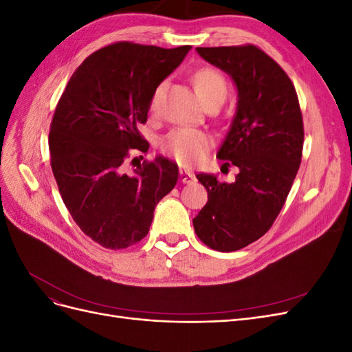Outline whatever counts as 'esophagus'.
Listing matches in <instances>:
<instances>
[{
    "instance_id": "obj_1",
    "label": "esophagus",
    "mask_w": 352,
    "mask_h": 352,
    "mask_svg": "<svg viewBox=\"0 0 352 352\" xmlns=\"http://www.w3.org/2000/svg\"><path fill=\"white\" fill-rule=\"evenodd\" d=\"M180 180H182L184 184H192L195 182V175L192 172H189V170H180Z\"/></svg>"
}]
</instances>
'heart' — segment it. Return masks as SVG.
I'll return each mask as SVG.
<instances>
[{
    "label": "heart",
    "instance_id": "heart-1",
    "mask_svg": "<svg viewBox=\"0 0 352 352\" xmlns=\"http://www.w3.org/2000/svg\"><path fill=\"white\" fill-rule=\"evenodd\" d=\"M194 87L198 97L206 102L212 98L225 100L228 92V83L223 74L212 67H202L194 74ZM163 94V85L154 91L151 100V109L154 110L155 105ZM211 140L208 133L190 129V127H177V129L168 132L160 146L162 151L175 158L179 164L182 166H194L204 158L207 148Z\"/></svg>",
    "mask_w": 352,
    "mask_h": 352
}]
</instances>
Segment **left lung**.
<instances>
[{"label": "left lung", "mask_w": 352, "mask_h": 352, "mask_svg": "<svg viewBox=\"0 0 352 352\" xmlns=\"http://www.w3.org/2000/svg\"><path fill=\"white\" fill-rule=\"evenodd\" d=\"M238 89L236 113L217 157L239 168L235 182L199 173L208 201L192 220L207 247L230 252L267 232L287 198L302 157L304 124L289 76L258 47L197 48Z\"/></svg>", "instance_id": "obj_1"}]
</instances>
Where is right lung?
I'll return each mask as SVG.
<instances>
[{"label":"right lung","instance_id":"right-lung-1","mask_svg":"<svg viewBox=\"0 0 352 352\" xmlns=\"http://www.w3.org/2000/svg\"><path fill=\"white\" fill-rule=\"evenodd\" d=\"M189 50L116 42L74 70L57 104L48 138L52 173L73 220L104 248L144 239L158 201L177 182V164L162 155L133 175L124 173V162L131 151L150 148L138 126Z\"/></svg>","mask_w":352,"mask_h":352}]
</instances>
